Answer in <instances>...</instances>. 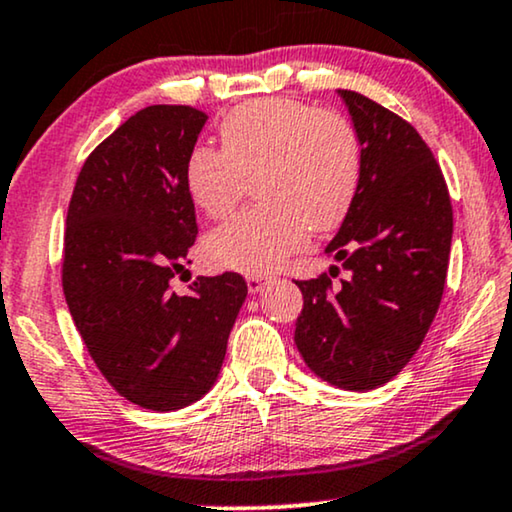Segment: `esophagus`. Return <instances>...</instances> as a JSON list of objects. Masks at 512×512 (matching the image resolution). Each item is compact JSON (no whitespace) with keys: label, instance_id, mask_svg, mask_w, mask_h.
I'll use <instances>...</instances> for the list:
<instances>
[{"label":"esophagus","instance_id":"1","mask_svg":"<svg viewBox=\"0 0 512 512\" xmlns=\"http://www.w3.org/2000/svg\"><path fill=\"white\" fill-rule=\"evenodd\" d=\"M268 284V277H263V275H249L247 277V286H249V293H258V291H263V286Z\"/></svg>","mask_w":512,"mask_h":512}]
</instances>
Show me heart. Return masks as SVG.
I'll list each match as a JSON object with an SVG mask.
<instances>
[{"label":"heart","mask_w":512,"mask_h":512,"mask_svg":"<svg viewBox=\"0 0 512 512\" xmlns=\"http://www.w3.org/2000/svg\"><path fill=\"white\" fill-rule=\"evenodd\" d=\"M221 151L195 146L184 165L188 198L223 219L256 181L261 207L209 233L205 256L216 268L265 275L305 247L310 230L342 226L363 174L359 130L345 114L289 97L244 102L223 118Z\"/></svg>","instance_id":"1"}]
</instances>
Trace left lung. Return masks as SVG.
I'll use <instances>...</instances> for the list:
<instances>
[{"instance_id": "1", "label": "left lung", "mask_w": 512, "mask_h": 512, "mask_svg": "<svg viewBox=\"0 0 512 512\" xmlns=\"http://www.w3.org/2000/svg\"><path fill=\"white\" fill-rule=\"evenodd\" d=\"M363 146L356 200L326 247L349 279L296 282V345L312 373L340 389L382 387L426 338L443 298L452 202L440 165L408 121L354 90H338Z\"/></svg>"}]
</instances>
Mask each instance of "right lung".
<instances>
[{"mask_svg":"<svg viewBox=\"0 0 512 512\" xmlns=\"http://www.w3.org/2000/svg\"><path fill=\"white\" fill-rule=\"evenodd\" d=\"M205 121L188 104L137 111L86 158L67 209V307L104 380L146 410L212 389L247 298L237 272L198 277L186 296L170 284L198 237L184 165Z\"/></svg>","mask_w":512,"mask_h":512,"instance_id":"1","label":"right lung"}]
</instances>
